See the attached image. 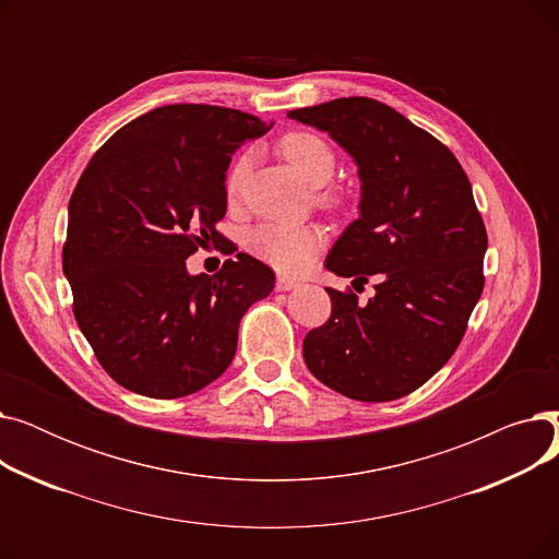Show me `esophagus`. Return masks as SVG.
I'll return each instance as SVG.
<instances>
[{
  "label": "esophagus",
  "instance_id": "34e87169",
  "mask_svg": "<svg viewBox=\"0 0 559 559\" xmlns=\"http://www.w3.org/2000/svg\"><path fill=\"white\" fill-rule=\"evenodd\" d=\"M301 285V281H297V278H289V276H285V274H281L278 278H276V289H281V292H285V289H295V287H299Z\"/></svg>",
  "mask_w": 559,
  "mask_h": 559
}]
</instances>
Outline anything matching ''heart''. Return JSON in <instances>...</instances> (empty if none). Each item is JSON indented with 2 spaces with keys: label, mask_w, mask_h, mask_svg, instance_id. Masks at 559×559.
Segmentation results:
<instances>
[{
  "label": "heart",
  "mask_w": 559,
  "mask_h": 559,
  "mask_svg": "<svg viewBox=\"0 0 559 559\" xmlns=\"http://www.w3.org/2000/svg\"><path fill=\"white\" fill-rule=\"evenodd\" d=\"M281 154L297 169V174L312 188L326 186L337 167L333 146L317 133L295 131L281 140ZM247 171V156L233 165L226 190L233 197L238 192L242 176ZM331 203H340V197L326 194ZM247 249L262 262L272 264L274 270L285 274H299L310 267L317 251L324 247V233L317 226H281V224H260L249 230Z\"/></svg>",
  "instance_id": "heart-1"
}]
</instances>
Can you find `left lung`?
I'll return each instance as SVG.
<instances>
[{"label": "left lung", "mask_w": 559, "mask_h": 559, "mask_svg": "<svg viewBox=\"0 0 559 559\" xmlns=\"http://www.w3.org/2000/svg\"><path fill=\"white\" fill-rule=\"evenodd\" d=\"M287 117L329 133L358 167V219L326 270L378 281L367 304L326 287L333 312L306 335L304 360L348 399H401L449 362L483 295L487 230L472 183L449 146L376 99L342 97Z\"/></svg>", "instance_id": "8db88e82"}]
</instances>
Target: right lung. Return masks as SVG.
Segmentation results:
<instances>
[{"label":"right lung","mask_w":559,"mask_h":559,"mask_svg":"<svg viewBox=\"0 0 559 559\" xmlns=\"http://www.w3.org/2000/svg\"><path fill=\"white\" fill-rule=\"evenodd\" d=\"M260 117L171 104L112 133L70 199L63 272L74 317L99 365L122 388L179 399L217 380L251 304L274 289L267 264L238 253L215 276L186 260L217 242L226 169Z\"/></svg>","instance_id":"add662e5"}]
</instances>
